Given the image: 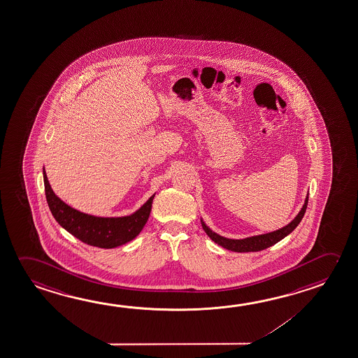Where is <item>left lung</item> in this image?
<instances>
[{
	"mask_svg": "<svg viewBox=\"0 0 358 358\" xmlns=\"http://www.w3.org/2000/svg\"><path fill=\"white\" fill-rule=\"evenodd\" d=\"M307 203H308V194L306 196L305 203L302 206L301 211L299 215L293 218L291 222L283 226L282 229H275L268 234H264V235L251 236V237H246V238H241V240H236V238H227L223 236L218 235L215 231H212L205 221L201 218V223L202 227L205 229L206 234L211 238L215 243L220 245V246L229 250L232 252H257V251H262L264 248L273 246L277 242L283 240L286 236L289 235L293 229L299 226L301 220L305 216L306 208H307Z\"/></svg>",
	"mask_w": 358,
	"mask_h": 358,
	"instance_id": "obj_1",
	"label": "left lung"
}]
</instances>
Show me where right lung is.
I'll list each match as a JSON object with an SVG mask.
<instances>
[{
  "label": "right lung",
  "mask_w": 358,
  "mask_h": 358,
  "mask_svg": "<svg viewBox=\"0 0 358 358\" xmlns=\"http://www.w3.org/2000/svg\"><path fill=\"white\" fill-rule=\"evenodd\" d=\"M43 183L48 207L55 220L71 235L100 248L122 246L138 236L145 227L152 208L153 194L146 202L129 216L100 217L78 211L53 192L43 167Z\"/></svg>",
  "instance_id": "1"
}]
</instances>
